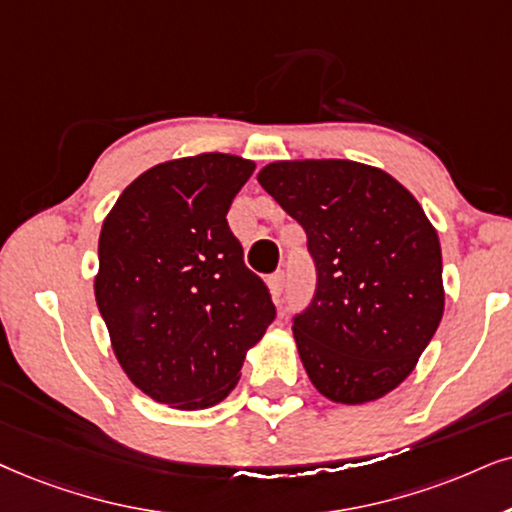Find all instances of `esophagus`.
Returning <instances> with one entry per match:
<instances>
[{
    "label": "esophagus",
    "instance_id": "esophagus-1",
    "mask_svg": "<svg viewBox=\"0 0 512 512\" xmlns=\"http://www.w3.org/2000/svg\"><path fill=\"white\" fill-rule=\"evenodd\" d=\"M269 288H271V293H274V297L278 300V297L283 295V290H286V274H283V271H276V274H271Z\"/></svg>",
    "mask_w": 512,
    "mask_h": 512
}]
</instances>
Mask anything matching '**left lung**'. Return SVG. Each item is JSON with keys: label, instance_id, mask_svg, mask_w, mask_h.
Masks as SVG:
<instances>
[{"label": "left lung", "instance_id": "obj_1", "mask_svg": "<svg viewBox=\"0 0 512 512\" xmlns=\"http://www.w3.org/2000/svg\"><path fill=\"white\" fill-rule=\"evenodd\" d=\"M257 179L302 226L316 267L312 302L293 316L309 380L338 404L380 399L442 321L435 226L397 179L352 160H281Z\"/></svg>", "mask_w": 512, "mask_h": 512}]
</instances>
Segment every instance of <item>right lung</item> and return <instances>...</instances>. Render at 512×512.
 I'll use <instances>...</instances> for the list:
<instances>
[{
	"label": "right lung",
	"instance_id": "obj_1",
	"mask_svg": "<svg viewBox=\"0 0 512 512\" xmlns=\"http://www.w3.org/2000/svg\"><path fill=\"white\" fill-rule=\"evenodd\" d=\"M252 170L226 153L160 163L122 191L101 226L96 304L122 371L160 404H219L276 319L226 222Z\"/></svg>",
	"mask_w": 512,
	"mask_h": 512
}]
</instances>
